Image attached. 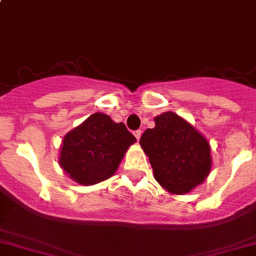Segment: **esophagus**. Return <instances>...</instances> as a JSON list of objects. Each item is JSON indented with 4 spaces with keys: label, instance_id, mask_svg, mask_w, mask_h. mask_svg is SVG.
I'll list each match as a JSON object with an SVG mask.
<instances>
[{
    "label": "esophagus",
    "instance_id": "1",
    "mask_svg": "<svg viewBox=\"0 0 256 256\" xmlns=\"http://www.w3.org/2000/svg\"><path fill=\"white\" fill-rule=\"evenodd\" d=\"M141 130H136V131H134V135H135V138H138V140H140V138H141Z\"/></svg>",
    "mask_w": 256,
    "mask_h": 256
}]
</instances>
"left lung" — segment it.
Instances as JSON below:
<instances>
[{
    "mask_svg": "<svg viewBox=\"0 0 256 256\" xmlns=\"http://www.w3.org/2000/svg\"><path fill=\"white\" fill-rule=\"evenodd\" d=\"M154 121L155 128H148L140 138L154 178L171 194H188L204 182L212 170L209 142L175 112H164Z\"/></svg>",
    "mask_w": 256,
    "mask_h": 256,
    "instance_id": "1",
    "label": "left lung"
}]
</instances>
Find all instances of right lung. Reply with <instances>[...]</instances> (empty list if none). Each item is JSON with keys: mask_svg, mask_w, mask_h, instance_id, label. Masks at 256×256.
<instances>
[{"mask_svg": "<svg viewBox=\"0 0 256 256\" xmlns=\"http://www.w3.org/2000/svg\"><path fill=\"white\" fill-rule=\"evenodd\" d=\"M136 138L122 122L96 112L68 132L62 140L58 162L80 185H94L111 178Z\"/></svg>", "mask_w": 256, "mask_h": 256, "instance_id": "right-lung-1", "label": "right lung"}]
</instances>
